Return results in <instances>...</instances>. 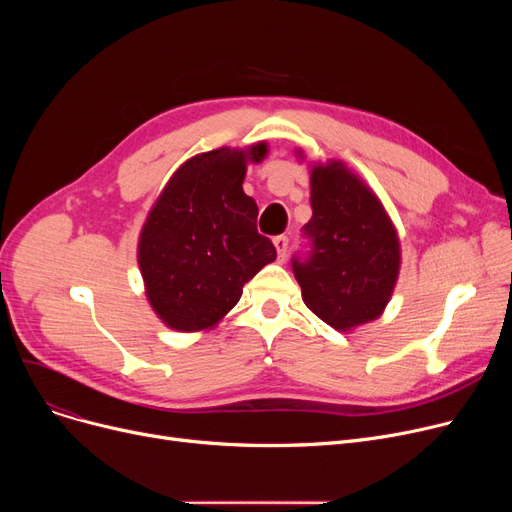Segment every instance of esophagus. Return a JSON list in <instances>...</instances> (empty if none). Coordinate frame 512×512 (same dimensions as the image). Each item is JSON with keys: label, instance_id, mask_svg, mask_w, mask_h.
<instances>
[{"label": "esophagus", "instance_id": "34e87169", "mask_svg": "<svg viewBox=\"0 0 512 512\" xmlns=\"http://www.w3.org/2000/svg\"><path fill=\"white\" fill-rule=\"evenodd\" d=\"M274 247H276L278 259L284 261L286 255H288V238H286V236H276V238H274Z\"/></svg>", "mask_w": 512, "mask_h": 512}]
</instances>
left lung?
Returning a JSON list of instances; mask_svg holds the SVG:
<instances>
[{
  "instance_id": "left-lung-1",
  "label": "left lung",
  "mask_w": 512,
  "mask_h": 512,
  "mask_svg": "<svg viewBox=\"0 0 512 512\" xmlns=\"http://www.w3.org/2000/svg\"><path fill=\"white\" fill-rule=\"evenodd\" d=\"M297 157L305 155L299 149ZM307 259H292L305 305L338 332L378 319L400 272V240L371 188L340 159L311 166Z\"/></svg>"
}]
</instances>
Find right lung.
Segmentation results:
<instances>
[{
	"label": "right lung",
	"instance_id": "right-lung-1",
	"mask_svg": "<svg viewBox=\"0 0 512 512\" xmlns=\"http://www.w3.org/2000/svg\"><path fill=\"white\" fill-rule=\"evenodd\" d=\"M267 143L199 153L172 174L147 213L137 259L155 315L176 332L220 324L261 267L276 259L257 232V203L242 191Z\"/></svg>",
	"mask_w": 512,
	"mask_h": 512
}]
</instances>
